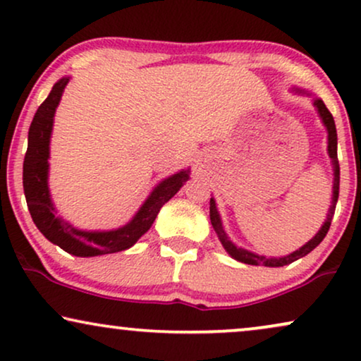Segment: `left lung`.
I'll return each mask as SVG.
<instances>
[{"label":"left lung","mask_w":361,"mask_h":361,"mask_svg":"<svg viewBox=\"0 0 361 361\" xmlns=\"http://www.w3.org/2000/svg\"><path fill=\"white\" fill-rule=\"evenodd\" d=\"M314 105L317 108L320 118H322L325 128H327V133H329V156L330 159H332V164H334V197H332V205H330L329 209V214H327V220L324 221L322 228L319 230V233L314 236L312 240L307 241L302 248L295 250L294 253H290L288 256H283V258H266V256H259V255H255L251 253L248 250H243V248H236V246L231 243L228 240V236H226L224 226H221V220H220V215L219 212H216V205H215V200L210 199V221H212V226H214L216 236H219L221 245H224V248L226 250V253H228L231 258H235L236 261H241V263H246V264H263V266H271V268H279V266H286V264H290L294 263L295 259L302 258V256L309 255L310 251H312L315 246H317L320 241L325 238V235H327V231L330 228V224H332V219H334V214H335V205H337V200H338V187H340V166H338V157H337V130H335V121H334V116L332 113L329 111V108L325 106V103L320 100V98H315L314 100Z\"/></svg>","instance_id":"8db88e82"}]
</instances>
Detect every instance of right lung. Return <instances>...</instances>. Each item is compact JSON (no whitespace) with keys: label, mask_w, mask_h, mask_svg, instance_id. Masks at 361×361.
<instances>
[{"label":"right lung","mask_w":361,"mask_h":361,"mask_svg":"<svg viewBox=\"0 0 361 361\" xmlns=\"http://www.w3.org/2000/svg\"><path fill=\"white\" fill-rule=\"evenodd\" d=\"M68 83L63 77L52 87L49 97L37 108L32 118L27 135V151L23 164V187L26 195L29 214L39 231L54 245L61 246L67 253L88 258V256L116 253L131 248L156 220L161 207L172 199L184 182L189 179V169L167 177L154 187L151 195L130 224L118 230L110 231H83L57 216L54 204L49 195V141H51L54 113L61 102L62 92Z\"/></svg>","instance_id":"obj_1"}]
</instances>
